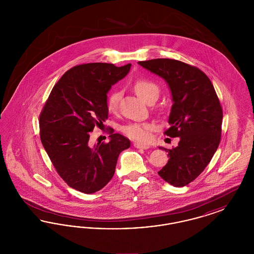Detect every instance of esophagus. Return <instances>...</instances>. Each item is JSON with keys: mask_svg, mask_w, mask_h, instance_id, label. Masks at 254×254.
I'll use <instances>...</instances> for the list:
<instances>
[{"mask_svg": "<svg viewBox=\"0 0 254 254\" xmlns=\"http://www.w3.org/2000/svg\"><path fill=\"white\" fill-rule=\"evenodd\" d=\"M133 145H134L136 148H142V149H147V148H149V145H143V144H140V143H134Z\"/></svg>", "mask_w": 254, "mask_h": 254, "instance_id": "1", "label": "esophagus"}]
</instances>
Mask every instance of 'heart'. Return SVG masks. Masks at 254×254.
I'll list each match as a JSON object with an SVG mask.
<instances>
[{
  "label": "heart",
  "instance_id": "1",
  "mask_svg": "<svg viewBox=\"0 0 254 254\" xmlns=\"http://www.w3.org/2000/svg\"><path fill=\"white\" fill-rule=\"evenodd\" d=\"M134 89L138 96L141 97L145 102H148L152 98H158L160 93V88L155 83L148 80H139L135 83ZM121 93L118 90H113L108 98L107 107L110 112L115 111L120 101ZM153 129V126L147 123H135L129 124L123 127V131L127 136L136 140L138 142H146L150 138L149 131Z\"/></svg>",
  "mask_w": 254,
  "mask_h": 254
}]
</instances>
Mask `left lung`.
Here are the masks:
<instances>
[{
    "instance_id": "8db88e82",
    "label": "left lung",
    "mask_w": 254,
    "mask_h": 254,
    "mask_svg": "<svg viewBox=\"0 0 254 254\" xmlns=\"http://www.w3.org/2000/svg\"><path fill=\"white\" fill-rule=\"evenodd\" d=\"M138 64L169 85L173 105L170 127L165 133L180 139L171 149L159 147L169 159L158 174L171 186H187L208 165L221 140L223 111L215 89L205 73L180 61L153 59Z\"/></svg>"
}]
</instances>
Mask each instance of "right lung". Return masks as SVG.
<instances>
[{
  "label": "right lung",
  "mask_w": 254,
  "mask_h": 254,
  "mask_svg": "<svg viewBox=\"0 0 254 254\" xmlns=\"http://www.w3.org/2000/svg\"><path fill=\"white\" fill-rule=\"evenodd\" d=\"M130 64L90 63L64 73L52 88L40 115V137L53 166L69 187L91 194L114 175L119 154L130 146L119 133L107 144L89 145V132L108 118V93L125 78Z\"/></svg>",
  "instance_id": "right-lung-1"
}]
</instances>
